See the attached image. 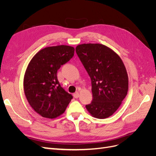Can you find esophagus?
Returning a JSON list of instances; mask_svg holds the SVG:
<instances>
[{"label": "esophagus", "mask_w": 156, "mask_h": 156, "mask_svg": "<svg viewBox=\"0 0 156 156\" xmlns=\"http://www.w3.org/2000/svg\"><path fill=\"white\" fill-rule=\"evenodd\" d=\"M73 97L75 98H78L79 97V93L78 92H75V94H73Z\"/></svg>", "instance_id": "1"}]
</instances>
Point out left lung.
Listing matches in <instances>:
<instances>
[{"label":"left lung","instance_id":"1","mask_svg":"<svg viewBox=\"0 0 156 156\" xmlns=\"http://www.w3.org/2000/svg\"><path fill=\"white\" fill-rule=\"evenodd\" d=\"M75 51L91 79L92 101L86 105L93 117L104 119L121 105L128 91V75L121 58L100 44L79 45Z\"/></svg>","mask_w":156,"mask_h":156}]
</instances>
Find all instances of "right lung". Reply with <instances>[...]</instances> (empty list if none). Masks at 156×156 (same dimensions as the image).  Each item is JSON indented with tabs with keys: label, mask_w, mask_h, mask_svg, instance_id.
Wrapping results in <instances>:
<instances>
[{
	"label": "right lung",
	"mask_w": 156,
	"mask_h": 156,
	"mask_svg": "<svg viewBox=\"0 0 156 156\" xmlns=\"http://www.w3.org/2000/svg\"><path fill=\"white\" fill-rule=\"evenodd\" d=\"M74 48L61 45L41 49L28 65L23 80L27 100L37 114L53 119L62 115L73 98L61 87L57 71L73 57Z\"/></svg>",
	"instance_id": "1"
}]
</instances>
